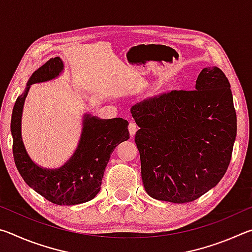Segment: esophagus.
Listing matches in <instances>:
<instances>
[{"mask_svg": "<svg viewBox=\"0 0 252 252\" xmlns=\"http://www.w3.org/2000/svg\"><path fill=\"white\" fill-rule=\"evenodd\" d=\"M136 130H138V126H136V125H135L134 122L131 121V122L129 123V132H130V135L133 136V135L135 134Z\"/></svg>", "mask_w": 252, "mask_h": 252, "instance_id": "1", "label": "esophagus"}]
</instances>
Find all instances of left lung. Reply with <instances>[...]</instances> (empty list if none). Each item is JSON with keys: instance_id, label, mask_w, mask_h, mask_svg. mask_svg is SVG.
<instances>
[{"instance_id": "obj_1", "label": "left lung", "mask_w": 252, "mask_h": 252, "mask_svg": "<svg viewBox=\"0 0 252 252\" xmlns=\"http://www.w3.org/2000/svg\"><path fill=\"white\" fill-rule=\"evenodd\" d=\"M142 182L153 199L190 202L218 185L231 160L237 116L227 76L204 67L195 90L163 93L131 108Z\"/></svg>"}]
</instances>
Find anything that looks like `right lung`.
<instances>
[{
  "label": "right lung",
  "instance_id": "right-lung-1",
  "mask_svg": "<svg viewBox=\"0 0 252 252\" xmlns=\"http://www.w3.org/2000/svg\"><path fill=\"white\" fill-rule=\"evenodd\" d=\"M64 70L59 57L50 59L29 79L22 94L15 101L11 119L13 157L21 177L34 191L60 206H74L92 200L101 189L102 178L111 153L130 138L126 120L99 119L85 113L80 141L72 157L57 169L42 168L30 158L22 140V113L30 88L34 83L53 80Z\"/></svg>",
  "mask_w": 252,
  "mask_h": 252
}]
</instances>
